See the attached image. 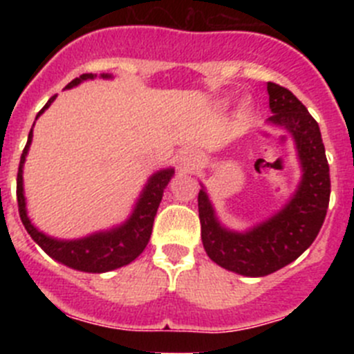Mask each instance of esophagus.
Listing matches in <instances>:
<instances>
[{
  "label": "esophagus",
  "mask_w": 354,
  "mask_h": 354,
  "mask_svg": "<svg viewBox=\"0 0 354 354\" xmlns=\"http://www.w3.org/2000/svg\"><path fill=\"white\" fill-rule=\"evenodd\" d=\"M176 160L183 171H194L200 164V156L195 151H192V149H187V151L180 152Z\"/></svg>",
  "instance_id": "obj_1"
}]
</instances>
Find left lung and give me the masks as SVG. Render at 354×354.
I'll return each instance as SVG.
<instances>
[{
    "instance_id": "8db88e82",
    "label": "left lung",
    "mask_w": 354,
    "mask_h": 354,
    "mask_svg": "<svg viewBox=\"0 0 354 354\" xmlns=\"http://www.w3.org/2000/svg\"><path fill=\"white\" fill-rule=\"evenodd\" d=\"M272 116L267 123L284 128L295 142L301 180L288 203L246 231H233L217 219L205 187L198 194L202 243L217 266L246 277H263L298 259L319 234L330 197V176L319 123L295 94L267 84Z\"/></svg>"
}]
</instances>
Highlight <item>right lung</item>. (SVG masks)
Instances as JSON below:
<instances>
[{"label":"right lung","mask_w":354,"mask_h":354,"mask_svg":"<svg viewBox=\"0 0 354 354\" xmlns=\"http://www.w3.org/2000/svg\"><path fill=\"white\" fill-rule=\"evenodd\" d=\"M95 77L97 75L94 73L80 75L78 78L71 80L66 85V88L77 87L78 84H82L85 80H94ZM99 77L113 78V75L101 73ZM55 99L56 95H53L46 102V106L39 111L35 120L51 106V102ZM32 128L30 133H28L27 145H25L22 157H20L19 176H17V200H19L20 219H22L25 230L30 234L32 240L41 246L51 259L58 260L59 263L71 267L75 270H82V272H109V270L120 269V267L133 262L144 252L149 240H151L154 217L157 214V209H159L160 200H162L164 188L167 187V183H169L174 174L173 167L156 171L149 178L140 197L135 202L133 210H131V214L128 216V219L124 223L118 224V226L111 227V230L97 231V233H92L88 236L77 238V240H58V238H53L49 234L42 233L41 230H37L32 224L30 217L27 216V202H25L24 194V164L25 157L28 154V149H30L32 137H34L32 135Z\"/></svg>","instance_id":"right-lung-1"}]
</instances>
